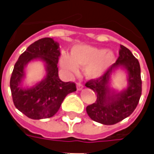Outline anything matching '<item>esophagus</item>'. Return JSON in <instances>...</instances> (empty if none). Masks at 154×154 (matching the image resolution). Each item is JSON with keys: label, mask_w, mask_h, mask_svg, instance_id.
Segmentation results:
<instances>
[{"label": "esophagus", "mask_w": 154, "mask_h": 154, "mask_svg": "<svg viewBox=\"0 0 154 154\" xmlns=\"http://www.w3.org/2000/svg\"><path fill=\"white\" fill-rule=\"evenodd\" d=\"M77 91H81L83 89V85L82 84H81L80 82H77Z\"/></svg>", "instance_id": "esophagus-1"}]
</instances>
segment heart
Listing matches in <instances>:
<instances>
[{
    "mask_svg": "<svg viewBox=\"0 0 154 154\" xmlns=\"http://www.w3.org/2000/svg\"><path fill=\"white\" fill-rule=\"evenodd\" d=\"M116 60L113 51L85 44H77L70 54L63 52L59 63L69 73H77L78 67H85V75L89 79L102 77Z\"/></svg>",
    "mask_w": 154,
    "mask_h": 154,
    "instance_id": "obj_1",
    "label": "heart"
}]
</instances>
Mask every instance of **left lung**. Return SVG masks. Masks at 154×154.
<instances>
[{
  "mask_svg": "<svg viewBox=\"0 0 154 154\" xmlns=\"http://www.w3.org/2000/svg\"><path fill=\"white\" fill-rule=\"evenodd\" d=\"M121 68L127 74V87L121 91L111 87L112 75ZM97 94L95 103L87 107L91 119L102 125H115L127 118L135 110L142 94L140 65L129 49L120 45L119 57L102 77L86 83Z\"/></svg>",
  "mask_w": 154,
  "mask_h": 154,
  "instance_id": "1",
  "label": "left lung"
}]
</instances>
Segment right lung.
I'll return each instance as SVG.
<instances>
[{"instance_id": "obj_1", "label": "right lung", "mask_w": 154, "mask_h": 154, "mask_svg": "<svg viewBox=\"0 0 154 154\" xmlns=\"http://www.w3.org/2000/svg\"><path fill=\"white\" fill-rule=\"evenodd\" d=\"M59 56V44L53 38H44L30 44L15 63L10 82L12 99L15 107L30 119L54 116L67 94L77 91L75 83L64 82L58 77ZM35 60L44 63L45 76L34 86L25 87V68Z\"/></svg>"}]
</instances>
